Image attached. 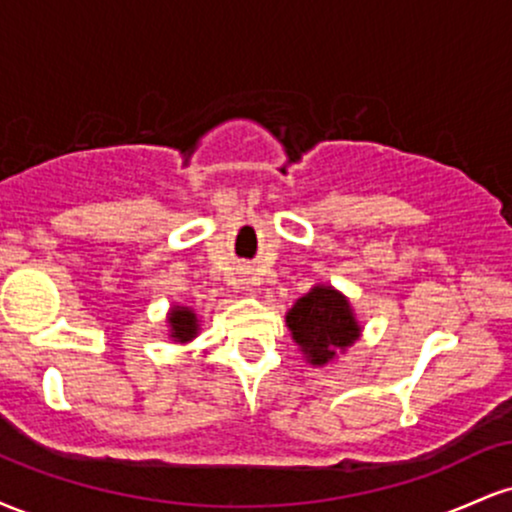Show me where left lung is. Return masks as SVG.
I'll return each mask as SVG.
<instances>
[{
    "mask_svg": "<svg viewBox=\"0 0 512 512\" xmlns=\"http://www.w3.org/2000/svg\"><path fill=\"white\" fill-rule=\"evenodd\" d=\"M286 322L296 344L315 366H325L334 351L354 344L361 332L346 298L330 286H315L313 291L298 298L286 315Z\"/></svg>",
    "mask_w": 512,
    "mask_h": 512,
    "instance_id": "1",
    "label": "left lung"
}]
</instances>
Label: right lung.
<instances>
[{
	"label": "right lung",
	"instance_id": "1",
	"mask_svg": "<svg viewBox=\"0 0 512 512\" xmlns=\"http://www.w3.org/2000/svg\"><path fill=\"white\" fill-rule=\"evenodd\" d=\"M168 320H170V327H173V337L180 339V342H187V339H192L197 334V320L192 310L175 308Z\"/></svg>",
	"mask_w": 512,
	"mask_h": 512
}]
</instances>
